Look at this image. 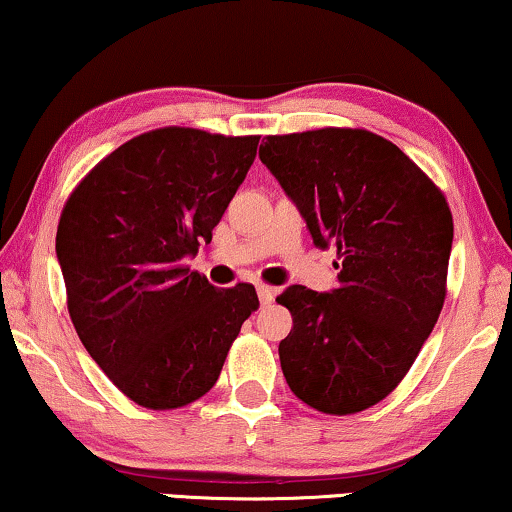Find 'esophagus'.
<instances>
[{
  "label": "esophagus",
  "mask_w": 512,
  "mask_h": 512,
  "mask_svg": "<svg viewBox=\"0 0 512 512\" xmlns=\"http://www.w3.org/2000/svg\"><path fill=\"white\" fill-rule=\"evenodd\" d=\"M256 291H258V301H261V305H270L272 298H275V289L268 287V284H258Z\"/></svg>",
  "instance_id": "obj_1"
}]
</instances>
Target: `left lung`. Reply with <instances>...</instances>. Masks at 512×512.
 <instances>
[{
  "instance_id": "left-lung-1",
  "label": "left lung",
  "mask_w": 512,
  "mask_h": 512,
  "mask_svg": "<svg viewBox=\"0 0 512 512\" xmlns=\"http://www.w3.org/2000/svg\"><path fill=\"white\" fill-rule=\"evenodd\" d=\"M258 157L296 204L315 247H334L338 287L277 296L291 393L355 414L393 393L440 317L454 223L447 199L404 152L364 129L268 136Z\"/></svg>"
}]
</instances>
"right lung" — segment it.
<instances>
[{"label":"right lung","mask_w":512,"mask_h":512,"mask_svg":"<svg viewBox=\"0 0 512 512\" xmlns=\"http://www.w3.org/2000/svg\"><path fill=\"white\" fill-rule=\"evenodd\" d=\"M258 136L167 126L110 152L77 185L56 235L84 348L126 397L176 409L214 388L256 289L185 268L235 197Z\"/></svg>","instance_id":"add662e5"}]
</instances>
